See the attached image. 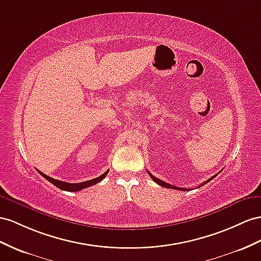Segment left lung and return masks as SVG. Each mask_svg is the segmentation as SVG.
Returning a JSON list of instances; mask_svg holds the SVG:
<instances>
[{
  "label": "left lung",
  "instance_id": "left-lung-1",
  "mask_svg": "<svg viewBox=\"0 0 261 261\" xmlns=\"http://www.w3.org/2000/svg\"><path fill=\"white\" fill-rule=\"evenodd\" d=\"M148 173H149V175L151 176V178L153 179V181H154L156 184H159V185L163 186V188H168V189H174V190H179V191H189L188 189H183V188H176V186H173V185H171V184H169V183L163 182V181H161V179H160V178H158V177H155V176H153L150 172H148ZM215 176H216V175H214L213 177H211V178L208 179V181H206L205 183H208V182H210V181H212V179H213L214 177H215ZM205 183H203L202 185H204ZM202 185H200V186H202Z\"/></svg>",
  "mask_w": 261,
  "mask_h": 261
}]
</instances>
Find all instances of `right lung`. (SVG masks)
<instances>
[{
    "instance_id": "1",
    "label": "right lung",
    "mask_w": 261,
    "mask_h": 261,
    "mask_svg": "<svg viewBox=\"0 0 261 261\" xmlns=\"http://www.w3.org/2000/svg\"><path fill=\"white\" fill-rule=\"evenodd\" d=\"M38 173L43 177H45L46 179H47L48 182H50L51 184H54L56 188H58V189H61L63 191H67V192H78L80 190H84L86 188H89V186L95 185V184L99 183L100 181H102V179L107 176V174H108V171H106L103 174H101V175L96 177V178H92V179H89V181L82 182V183H67V182H63V181H58V179H55V178H51L48 175L44 174V173H42L41 171H38Z\"/></svg>"
}]
</instances>
